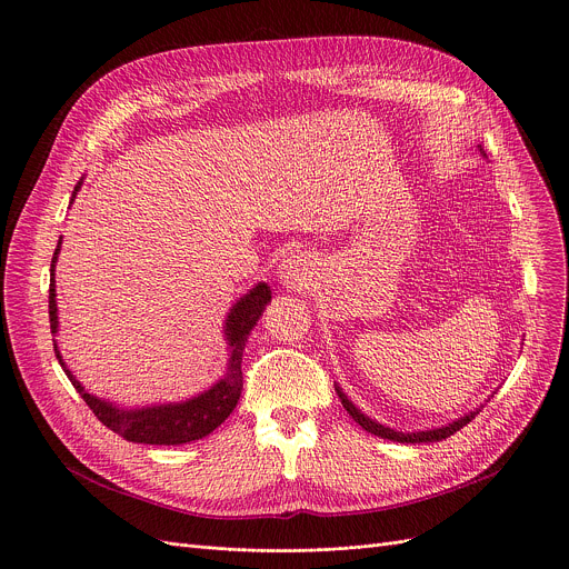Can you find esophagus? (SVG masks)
Instances as JSON below:
<instances>
[{
  "label": "esophagus",
  "instance_id": "34e87169",
  "mask_svg": "<svg viewBox=\"0 0 569 569\" xmlns=\"http://www.w3.org/2000/svg\"><path fill=\"white\" fill-rule=\"evenodd\" d=\"M279 281L288 288V290H301L308 286L310 281V268H308V259L299 252H290L288 257H283V261L279 263L277 270Z\"/></svg>",
  "mask_w": 569,
  "mask_h": 569
}]
</instances>
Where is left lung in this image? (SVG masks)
Wrapping results in <instances>:
<instances>
[{
  "instance_id": "left-lung-1",
  "label": "left lung",
  "mask_w": 569,
  "mask_h": 569,
  "mask_svg": "<svg viewBox=\"0 0 569 569\" xmlns=\"http://www.w3.org/2000/svg\"><path fill=\"white\" fill-rule=\"evenodd\" d=\"M478 147H480V144H478ZM480 153L487 158V153L482 151V147H480ZM335 391H337V396H339L343 409L348 411V416H352V420H355L361 429H366L368 433H372V436H377V438L402 442V445H405V442H407V445H420V442H440V440H447L449 436H453L456 431H460L462 427H467V425L478 416V411L482 409V407H480V409H476V411H469V413H465L462 418H458V420H453V422H449V425H445V427H438V429L402 433V431H396V429H391V427H385V425H380L377 420H370L368 416H363V413L348 400V396L339 389V385H335Z\"/></svg>"
}]
</instances>
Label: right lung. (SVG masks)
Here are the masks:
<instances>
[{
  "instance_id": "obj_1",
  "label": "right lung",
  "mask_w": 569,
  "mask_h": 569,
  "mask_svg": "<svg viewBox=\"0 0 569 569\" xmlns=\"http://www.w3.org/2000/svg\"><path fill=\"white\" fill-rule=\"evenodd\" d=\"M82 178L78 180L71 203L76 201V194L80 192ZM62 237L58 241V248L51 259V288H49V319H51V332L53 337L58 335V301H56V263L60 254ZM272 299L270 286L268 283H257L248 295H243L228 312L223 335L230 348L228 357V368L223 372L221 380L212 385L208 391L199 393L197 398H189L184 402H169V405H151L142 409H122L116 407L113 402H107L102 398H96L84 391V387L76 380V375L67 368L62 352L58 348V341L53 339L56 357L60 366L64 368L67 377L71 380L73 389L82 396V400L89 405V409L96 413V418L118 433L120 438L129 442H140V445H184V442H194L206 436H210L217 427L226 422V418L237 409V402L243 391V350L248 335L257 326L259 317L263 315L268 301Z\"/></svg>"
}]
</instances>
